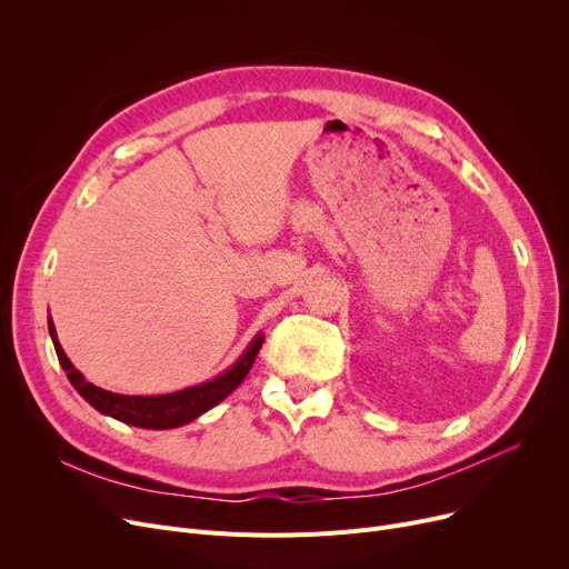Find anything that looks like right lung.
Returning a JSON list of instances; mask_svg holds the SVG:
<instances>
[{
	"mask_svg": "<svg viewBox=\"0 0 569 569\" xmlns=\"http://www.w3.org/2000/svg\"><path fill=\"white\" fill-rule=\"evenodd\" d=\"M48 330L54 343V352L59 357V365L67 371L71 385L76 387V392L89 403L94 406L99 412L114 417V420L140 427V429H174L193 422L196 417L207 412L209 408H214L221 403L232 390H237V385L247 378L251 371L256 355L262 346V335H258L251 346L244 350V355L239 360L217 376L214 380H207L193 387H187V390H179L172 395H157V397H127V395H114L108 390H101V387L87 382L82 373L71 365L67 352L62 350L57 341L54 325L48 318Z\"/></svg>",
	"mask_w": 569,
	"mask_h": 569,
	"instance_id": "right-lung-1",
	"label": "right lung"
}]
</instances>
